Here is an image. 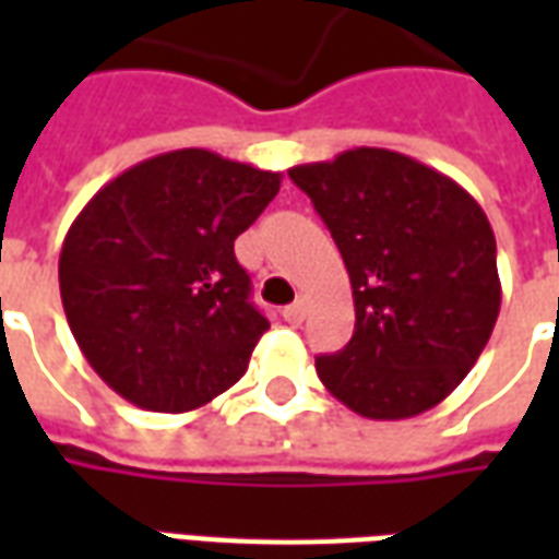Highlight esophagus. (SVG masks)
I'll list each match as a JSON object with an SVG mask.
<instances>
[{
	"label": "esophagus",
	"instance_id": "esophagus-1",
	"mask_svg": "<svg viewBox=\"0 0 559 559\" xmlns=\"http://www.w3.org/2000/svg\"><path fill=\"white\" fill-rule=\"evenodd\" d=\"M305 314H308V302H305V299H296V302L284 308V320L293 323V326H299L305 320Z\"/></svg>",
	"mask_w": 559,
	"mask_h": 559
}]
</instances>
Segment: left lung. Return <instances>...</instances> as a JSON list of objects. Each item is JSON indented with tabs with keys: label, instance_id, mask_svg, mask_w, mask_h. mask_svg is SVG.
<instances>
[{
	"label": "left lung",
	"instance_id": "8db88e82",
	"mask_svg": "<svg viewBox=\"0 0 559 559\" xmlns=\"http://www.w3.org/2000/svg\"><path fill=\"white\" fill-rule=\"evenodd\" d=\"M350 275L356 329L317 359L323 386L365 419H413L469 374L500 314L488 215L440 170L359 146L290 167Z\"/></svg>",
	"mask_w": 559,
	"mask_h": 559
}]
</instances>
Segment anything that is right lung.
I'll use <instances>...</instances> for the list:
<instances>
[{
    "label": "right lung",
    "instance_id": "obj_1",
    "mask_svg": "<svg viewBox=\"0 0 559 559\" xmlns=\"http://www.w3.org/2000/svg\"><path fill=\"white\" fill-rule=\"evenodd\" d=\"M281 173L176 148L119 173L68 227L59 293L80 353L140 411H197L245 374L269 320L233 254Z\"/></svg>",
    "mask_w": 559,
    "mask_h": 559
}]
</instances>
